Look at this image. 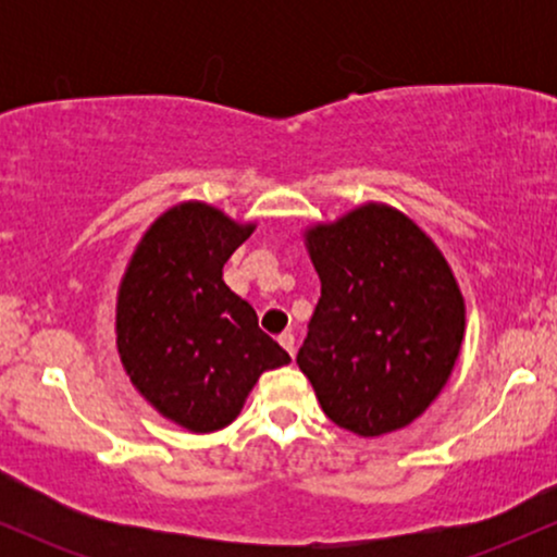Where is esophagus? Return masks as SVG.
I'll use <instances>...</instances> for the list:
<instances>
[{
  "label": "esophagus",
  "mask_w": 557,
  "mask_h": 557,
  "mask_svg": "<svg viewBox=\"0 0 557 557\" xmlns=\"http://www.w3.org/2000/svg\"><path fill=\"white\" fill-rule=\"evenodd\" d=\"M277 343H280V345H283V348H285V350H287V354H290V356H293V354H296V335H293V332H290V330H285V332H283V335H280V337H277Z\"/></svg>",
  "instance_id": "esophagus-1"
}]
</instances>
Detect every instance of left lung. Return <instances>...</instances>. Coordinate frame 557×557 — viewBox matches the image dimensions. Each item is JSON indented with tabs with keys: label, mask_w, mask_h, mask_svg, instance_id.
<instances>
[{
	"label": "left lung",
	"mask_w": 557,
	"mask_h": 557,
	"mask_svg": "<svg viewBox=\"0 0 557 557\" xmlns=\"http://www.w3.org/2000/svg\"><path fill=\"white\" fill-rule=\"evenodd\" d=\"M306 248L322 296L296 361L322 411L361 437L408 426L445 387L463 341L445 257L387 203L309 227Z\"/></svg>",
	"instance_id": "obj_1"
}]
</instances>
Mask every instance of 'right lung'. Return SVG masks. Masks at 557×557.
I'll list each match as a JSON object with an SVG mask.
<instances>
[{"instance_id": "obj_1", "label": "right lung", "mask_w": 557, "mask_h": 557, "mask_svg": "<svg viewBox=\"0 0 557 557\" xmlns=\"http://www.w3.org/2000/svg\"><path fill=\"white\" fill-rule=\"evenodd\" d=\"M253 227L209 203H177L146 230L120 283V361L138 393L190 432L227 426L259 376L290 361L222 280Z\"/></svg>"}]
</instances>
